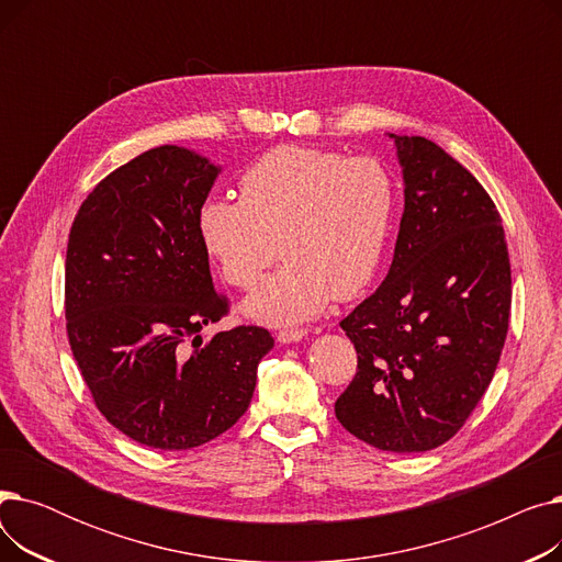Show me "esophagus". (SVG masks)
Here are the masks:
<instances>
[{"label": "esophagus", "mask_w": 562, "mask_h": 562, "mask_svg": "<svg viewBox=\"0 0 562 562\" xmlns=\"http://www.w3.org/2000/svg\"><path fill=\"white\" fill-rule=\"evenodd\" d=\"M305 335H307V330H303V328H284L278 333V341L293 344V341H301Z\"/></svg>", "instance_id": "obj_1"}]
</instances>
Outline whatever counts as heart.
I'll return each mask as SVG.
<instances>
[{
    "instance_id": "obj_1",
    "label": "heart",
    "mask_w": 562,
    "mask_h": 562,
    "mask_svg": "<svg viewBox=\"0 0 562 562\" xmlns=\"http://www.w3.org/2000/svg\"><path fill=\"white\" fill-rule=\"evenodd\" d=\"M396 214V177L380 159L280 145L241 172L239 200H202L195 223L223 280L244 291L261 282L280 244L284 266L244 312L266 326H296L373 282Z\"/></svg>"
}]
</instances>
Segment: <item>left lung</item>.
<instances>
[{"label": "left lung", "mask_w": 562, "mask_h": 562, "mask_svg": "<svg viewBox=\"0 0 562 562\" xmlns=\"http://www.w3.org/2000/svg\"><path fill=\"white\" fill-rule=\"evenodd\" d=\"M405 210L387 278L339 326L358 371L335 403L367 445L424 453L483 398L504 350L513 280L496 204L424 136H396Z\"/></svg>", "instance_id": "8db88e82"}]
</instances>
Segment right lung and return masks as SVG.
Instances as JSON below:
<instances>
[{
  "instance_id": "add662e5",
  "label": "right lung",
  "mask_w": 562,
  "mask_h": 562,
  "mask_svg": "<svg viewBox=\"0 0 562 562\" xmlns=\"http://www.w3.org/2000/svg\"><path fill=\"white\" fill-rule=\"evenodd\" d=\"M218 172L187 147H153L106 175L70 227L72 356L106 422L143 447L187 451L232 428L273 348L259 326L200 337L229 312L195 223Z\"/></svg>"
}]
</instances>
